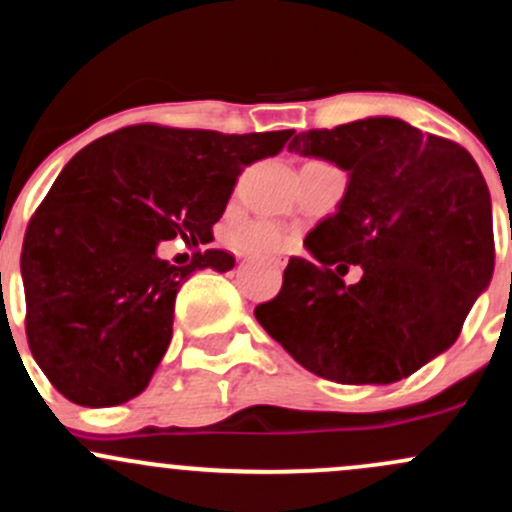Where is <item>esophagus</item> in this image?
<instances>
[{"label":"esophagus","instance_id":"1","mask_svg":"<svg viewBox=\"0 0 512 512\" xmlns=\"http://www.w3.org/2000/svg\"><path fill=\"white\" fill-rule=\"evenodd\" d=\"M268 263H271V266H276V268H283L285 266V258L273 256V258H268Z\"/></svg>","mask_w":512,"mask_h":512}]
</instances>
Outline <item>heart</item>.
Masks as SVG:
<instances>
[{
    "mask_svg": "<svg viewBox=\"0 0 512 512\" xmlns=\"http://www.w3.org/2000/svg\"><path fill=\"white\" fill-rule=\"evenodd\" d=\"M229 239L236 249L251 256H271L290 246L288 229L273 219H251V222L239 224L232 229Z\"/></svg>",
    "mask_w": 512,
    "mask_h": 512,
    "instance_id": "b5f03b06",
    "label": "heart"
}]
</instances>
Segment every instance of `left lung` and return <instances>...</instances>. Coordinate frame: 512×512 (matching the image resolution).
<instances>
[{
  "mask_svg": "<svg viewBox=\"0 0 512 512\" xmlns=\"http://www.w3.org/2000/svg\"><path fill=\"white\" fill-rule=\"evenodd\" d=\"M288 151L346 170L342 202L293 256L256 320L315 376L408 378L456 342L493 278V212L471 153L395 117L302 131ZM349 265L362 278L346 286Z\"/></svg>",
  "mask_w": 512,
  "mask_h": 512,
  "instance_id": "8db88e82",
  "label": "left lung"
}]
</instances>
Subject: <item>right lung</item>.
I'll list each match as a JSON object with an SVG mask.
<instances>
[{
    "label": "right lung",
    "instance_id": "1",
    "mask_svg": "<svg viewBox=\"0 0 512 512\" xmlns=\"http://www.w3.org/2000/svg\"><path fill=\"white\" fill-rule=\"evenodd\" d=\"M290 136L139 124L70 158L21 249L31 354L65 398L109 408L146 390L185 278L234 268L219 249L173 266L158 246L175 236L205 244L244 166L276 156Z\"/></svg>",
    "mask_w": 512,
    "mask_h": 512
}]
</instances>
